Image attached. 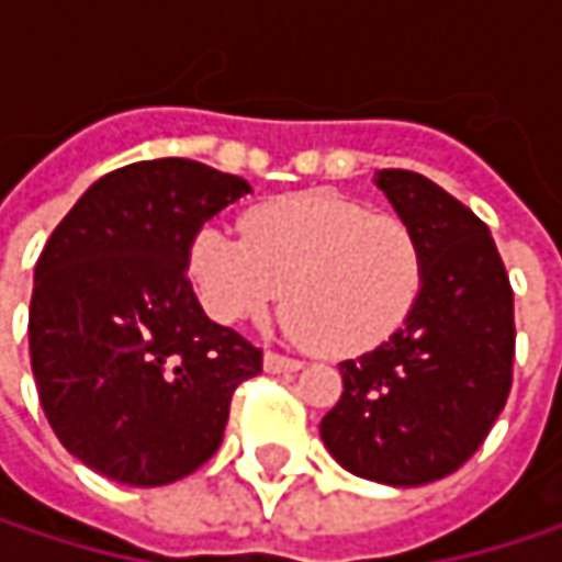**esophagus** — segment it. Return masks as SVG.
<instances>
[{
  "label": "esophagus",
  "instance_id": "1",
  "mask_svg": "<svg viewBox=\"0 0 562 562\" xmlns=\"http://www.w3.org/2000/svg\"><path fill=\"white\" fill-rule=\"evenodd\" d=\"M263 364H267V371L270 374H295L299 368H302V361L299 358H285L280 351H270L267 358H263Z\"/></svg>",
  "mask_w": 562,
  "mask_h": 562
}]
</instances>
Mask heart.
I'll list each match as a JSON object with an SVG mask.
<instances>
[{"instance_id":"1","label":"heart","mask_w":562,"mask_h":562,"mask_svg":"<svg viewBox=\"0 0 562 562\" xmlns=\"http://www.w3.org/2000/svg\"><path fill=\"white\" fill-rule=\"evenodd\" d=\"M240 237L204 224L188 244V280L221 325L263 322L285 295V322L322 355L387 345L426 285V247L391 211L338 191H295L254 204Z\"/></svg>"}]
</instances>
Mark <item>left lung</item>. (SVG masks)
I'll use <instances>...</instances> for the list:
<instances>
[{
	"instance_id": "8db88e82",
	"label": "left lung",
	"mask_w": 562,
	"mask_h": 562,
	"mask_svg": "<svg viewBox=\"0 0 562 562\" xmlns=\"http://www.w3.org/2000/svg\"><path fill=\"white\" fill-rule=\"evenodd\" d=\"M378 184L426 247V285L387 345L341 361L322 419L358 479L413 488L459 472L502 416L514 381V289L488 224L436 181L384 169Z\"/></svg>"
}]
</instances>
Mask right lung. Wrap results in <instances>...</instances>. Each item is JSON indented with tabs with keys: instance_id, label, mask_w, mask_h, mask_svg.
I'll return each mask as SVG.
<instances>
[{
	"instance_id": "add662e5",
	"label": "right lung",
	"mask_w": 562,
	"mask_h": 562,
	"mask_svg": "<svg viewBox=\"0 0 562 562\" xmlns=\"http://www.w3.org/2000/svg\"><path fill=\"white\" fill-rule=\"evenodd\" d=\"M194 159L110 171L48 237L29 308L42 409L70 456L136 488L169 485L221 446L234 391L263 351L211 322L188 282V244L247 194Z\"/></svg>"
}]
</instances>
